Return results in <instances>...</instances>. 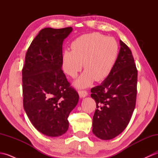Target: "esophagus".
Here are the masks:
<instances>
[{
	"label": "esophagus",
	"instance_id": "34e87169",
	"mask_svg": "<svg viewBox=\"0 0 158 158\" xmlns=\"http://www.w3.org/2000/svg\"><path fill=\"white\" fill-rule=\"evenodd\" d=\"M79 93V97L80 98H85V97H86L87 96H88V92H87L86 91H82V90H79V91L78 92Z\"/></svg>",
	"mask_w": 158,
	"mask_h": 158
}]
</instances>
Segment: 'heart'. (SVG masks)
<instances>
[{"label":"heart","mask_w":158,"mask_h":158,"mask_svg":"<svg viewBox=\"0 0 158 158\" xmlns=\"http://www.w3.org/2000/svg\"><path fill=\"white\" fill-rule=\"evenodd\" d=\"M72 51L65 49L62 53L63 70L75 78L83 67L85 69L73 84L85 88L94 81H102L109 76L118 55V45L112 37L98 32L83 35L71 44Z\"/></svg>","instance_id":"obj_1"}]
</instances>
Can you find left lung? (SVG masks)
Segmentation results:
<instances>
[{
  "label": "left lung",
  "mask_w": 158,
  "mask_h": 158,
  "mask_svg": "<svg viewBox=\"0 0 158 158\" xmlns=\"http://www.w3.org/2000/svg\"><path fill=\"white\" fill-rule=\"evenodd\" d=\"M120 49L109 76L91 89L96 108L92 132L102 140H110L126 129L136 105L137 70L135 60L125 43Z\"/></svg>",
  "instance_id": "1"
}]
</instances>
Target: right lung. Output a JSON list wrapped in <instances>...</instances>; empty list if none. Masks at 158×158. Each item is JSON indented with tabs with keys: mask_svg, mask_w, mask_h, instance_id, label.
Instances as JSON below:
<instances>
[{
	"mask_svg": "<svg viewBox=\"0 0 158 158\" xmlns=\"http://www.w3.org/2000/svg\"><path fill=\"white\" fill-rule=\"evenodd\" d=\"M72 31V27L42 29L26 54L23 109L35 128L48 136L66 132L68 117L79 101L62 70L63 41Z\"/></svg>",
	"mask_w": 158,
	"mask_h": 158,
	"instance_id": "obj_1",
	"label": "right lung"
}]
</instances>
